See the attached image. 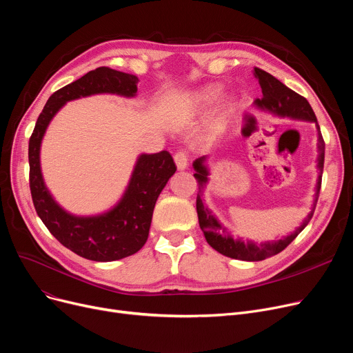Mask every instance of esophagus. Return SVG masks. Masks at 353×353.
<instances>
[{
  "label": "esophagus",
  "instance_id": "esophagus-1",
  "mask_svg": "<svg viewBox=\"0 0 353 353\" xmlns=\"http://www.w3.org/2000/svg\"><path fill=\"white\" fill-rule=\"evenodd\" d=\"M174 163L177 165L179 170H184L188 169V164H189V159H188V154L184 152H179L174 154Z\"/></svg>",
  "mask_w": 353,
  "mask_h": 353
}]
</instances>
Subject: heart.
<instances>
[{
    "label": "heart",
    "instance_id": "1",
    "mask_svg": "<svg viewBox=\"0 0 353 353\" xmlns=\"http://www.w3.org/2000/svg\"><path fill=\"white\" fill-rule=\"evenodd\" d=\"M221 92H223V85H220V84L208 85L196 92L190 105L193 110H200L203 107L212 105L214 101H217L220 99Z\"/></svg>",
    "mask_w": 353,
    "mask_h": 353
}]
</instances>
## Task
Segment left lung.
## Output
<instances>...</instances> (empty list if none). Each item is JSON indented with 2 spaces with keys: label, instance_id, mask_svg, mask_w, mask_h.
<instances>
[{
  "label": "left lung",
  "instance_id": "left-lung-1",
  "mask_svg": "<svg viewBox=\"0 0 353 353\" xmlns=\"http://www.w3.org/2000/svg\"><path fill=\"white\" fill-rule=\"evenodd\" d=\"M254 77L259 80V84H261L262 88V99H257L254 101L256 107L261 110H266L269 113L279 116V117H289L294 120H303V121H310L316 124L318 128V181H316V190H314V199H313V205L312 210L309 214L305 217L303 223L296 229L293 233L285 236L283 239L279 240H272V242H263L261 245H257L252 240H248V242H243L242 239H234L230 236L228 232L226 226H223L219 221V219L212 213V210L205 205L203 201V190H205L206 184L209 183V167L206 164V156H203L193 163V169H194V177L199 183V193H197V200H196V209H197V216H199V225L200 229L205 234L208 243L217 250L219 253L225 254L232 259H237V261H246V262H257V261H263L266 257L274 256L277 253H281L285 248L289 246L293 240L298 236L309 223V220L313 216L314 208H316L318 197H319V190H321V184H322V172H323V161H325V141L321 133V128L316 120V116H314L313 110L307 100L302 96H299L298 92H294L289 87H286L283 83H281L276 77H273L272 74L261 70V68H254L253 70Z\"/></svg>",
  "mask_w": 353,
  "mask_h": 353
}]
</instances>
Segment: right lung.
<instances>
[{
    "instance_id": "add662e5",
    "label": "right lung",
    "mask_w": 353,
    "mask_h": 353,
    "mask_svg": "<svg viewBox=\"0 0 353 353\" xmlns=\"http://www.w3.org/2000/svg\"><path fill=\"white\" fill-rule=\"evenodd\" d=\"M139 79L133 74L99 67L54 92L37 119L28 143L30 190L34 208L50 233L81 257L113 262L132 256L147 242L157 197L176 172L169 152L140 154L121 199L110 210L94 216H76L64 210L47 189L40 163L41 141L60 108L71 100L94 94L132 99Z\"/></svg>"
}]
</instances>
